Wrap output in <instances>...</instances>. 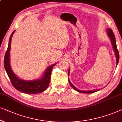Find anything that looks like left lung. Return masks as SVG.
<instances>
[{"label": "left lung", "mask_w": 122, "mask_h": 122, "mask_svg": "<svg viewBox=\"0 0 122 122\" xmlns=\"http://www.w3.org/2000/svg\"><path fill=\"white\" fill-rule=\"evenodd\" d=\"M107 35L108 36L110 37V40L111 41V43L112 44V46L113 49H114V51L115 52V55H116V59H117V64L116 65L117 66L118 62H119V52H118V50L117 49V45H116V38H115V36L114 35V33L113 32V31L111 30V29H107ZM69 73H70V70H68V76H69ZM68 81H69V83L70 84V85L71 86V87L74 89L75 90H76V91H77L78 92H80V93H94V92H97L98 91H99V90H91V91H80L78 90L77 88H76L74 86H73L72 84L71 83V82H70V81L69 79H68Z\"/></svg>", "instance_id": "1"}]
</instances>
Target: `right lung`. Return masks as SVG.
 I'll use <instances>...</instances> for the list:
<instances>
[{
    "label": "right lung",
    "instance_id": "right-lung-1",
    "mask_svg": "<svg viewBox=\"0 0 122 122\" xmlns=\"http://www.w3.org/2000/svg\"><path fill=\"white\" fill-rule=\"evenodd\" d=\"M12 32L9 41L7 50L4 57V67L12 85L17 90L27 94H36L41 93L48 88L51 80V73L55 63L47 68L44 76L40 79L33 81H25L19 78L11 70L10 65V50L12 36L15 32Z\"/></svg>",
    "mask_w": 122,
    "mask_h": 122
}]
</instances>
